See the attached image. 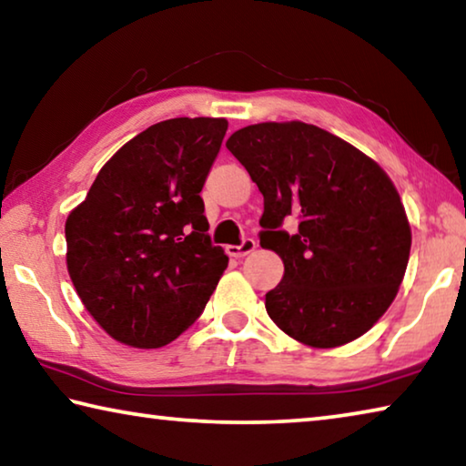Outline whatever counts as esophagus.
I'll list each match as a JSON object with an SVG mask.
<instances>
[{
  "label": "esophagus",
  "instance_id": "1",
  "mask_svg": "<svg viewBox=\"0 0 466 466\" xmlns=\"http://www.w3.org/2000/svg\"><path fill=\"white\" fill-rule=\"evenodd\" d=\"M257 248V242L252 238H244L238 247H234V244H230V247H226V252L234 258H240V257H247L248 252H252Z\"/></svg>",
  "mask_w": 466,
  "mask_h": 466
}]
</instances>
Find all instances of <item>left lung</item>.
<instances>
[{"mask_svg":"<svg viewBox=\"0 0 466 466\" xmlns=\"http://www.w3.org/2000/svg\"><path fill=\"white\" fill-rule=\"evenodd\" d=\"M226 147L263 193L261 247L278 252L283 279L265 309L296 341L329 350L353 341L389 310L405 278L411 228L378 164L317 125L258 123ZM296 217L294 235L280 230Z\"/></svg>","mask_w":466,"mask_h":466,"instance_id":"obj_1","label":"left lung"}]
</instances>
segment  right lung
I'll return each instance as SVG.
<instances>
[{
  "label": "right lung",
  "instance_id": "1",
  "mask_svg": "<svg viewBox=\"0 0 466 466\" xmlns=\"http://www.w3.org/2000/svg\"><path fill=\"white\" fill-rule=\"evenodd\" d=\"M228 121L178 116L127 141L67 216V271L86 310L125 345L156 350L201 317L228 267L201 188Z\"/></svg>",
  "mask_w": 466,
  "mask_h": 466
}]
</instances>
